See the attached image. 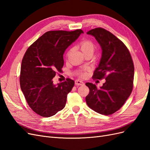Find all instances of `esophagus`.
Listing matches in <instances>:
<instances>
[{"label": "esophagus", "instance_id": "1", "mask_svg": "<svg viewBox=\"0 0 150 150\" xmlns=\"http://www.w3.org/2000/svg\"><path fill=\"white\" fill-rule=\"evenodd\" d=\"M75 84L76 85H83L84 83L83 81H81L80 80H76L75 81Z\"/></svg>", "mask_w": 150, "mask_h": 150}]
</instances>
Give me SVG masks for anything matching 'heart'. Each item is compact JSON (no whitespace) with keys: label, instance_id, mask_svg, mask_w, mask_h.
<instances>
[{"label":"heart","instance_id":"1","mask_svg":"<svg viewBox=\"0 0 150 150\" xmlns=\"http://www.w3.org/2000/svg\"><path fill=\"white\" fill-rule=\"evenodd\" d=\"M80 48L82 52L84 53V54L89 52H93L94 50V44L92 41H91V40L85 39L83 40V41L80 43ZM70 51L69 52V53L70 52Z\"/></svg>","mask_w":150,"mask_h":150}]
</instances>
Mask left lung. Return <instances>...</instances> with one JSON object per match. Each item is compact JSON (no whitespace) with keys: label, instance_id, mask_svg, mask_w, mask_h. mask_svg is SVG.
Segmentation results:
<instances>
[{"label":"left lung","instance_id":"left-lung-1","mask_svg":"<svg viewBox=\"0 0 150 150\" xmlns=\"http://www.w3.org/2000/svg\"><path fill=\"white\" fill-rule=\"evenodd\" d=\"M101 46L102 54L93 78H105L106 82L98 88L96 84L86 83L89 93L86 103L93 110L109 115L122 106L133 89L134 64L125 45L115 35L103 28L88 31Z\"/></svg>","mask_w":150,"mask_h":150}]
</instances>
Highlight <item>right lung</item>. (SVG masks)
Wrapping results in <instances>:
<instances>
[{"label":"right lung","mask_w":150,"mask_h":150,"mask_svg":"<svg viewBox=\"0 0 150 150\" xmlns=\"http://www.w3.org/2000/svg\"><path fill=\"white\" fill-rule=\"evenodd\" d=\"M83 33L81 29L48 31L25 52L21 68V88L30 108L39 115L52 116L65 107L74 81L68 78L55 85L52 79L64 66L66 49Z\"/></svg>","instance_id":"add662e5"}]
</instances>
